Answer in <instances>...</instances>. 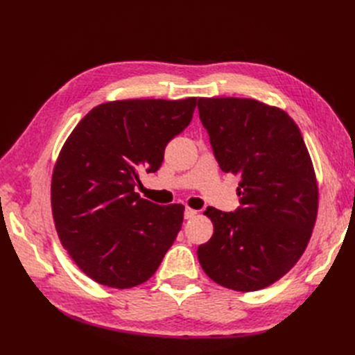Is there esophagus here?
<instances>
[{
  "label": "esophagus",
  "mask_w": 355,
  "mask_h": 355,
  "mask_svg": "<svg viewBox=\"0 0 355 355\" xmlns=\"http://www.w3.org/2000/svg\"><path fill=\"white\" fill-rule=\"evenodd\" d=\"M196 214H197V210L187 207V209H185V213H184V216H185V219H192V218H196Z\"/></svg>",
  "instance_id": "1"
}]
</instances>
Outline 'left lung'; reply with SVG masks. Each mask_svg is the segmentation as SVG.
<instances>
[{
	"mask_svg": "<svg viewBox=\"0 0 355 355\" xmlns=\"http://www.w3.org/2000/svg\"><path fill=\"white\" fill-rule=\"evenodd\" d=\"M200 120L225 173L240 175L241 206L207 207L211 239L198 245L213 282L253 292L287 274L305 252L318 209L313 161L283 110L254 99L200 98Z\"/></svg>",
	"mask_w": 355,
	"mask_h": 355,
	"instance_id": "obj_1",
	"label": "left lung"
}]
</instances>
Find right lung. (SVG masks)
Wrapping results in <instances>:
<instances>
[{
  "mask_svg": "<svg viewBox=\"0 0 355 355\" xmlns=\"http://www.w3.org/2000/svg\"><path fill=\"white\" fill-rule=\"evenodd\" d=\"M197 98L128 99L93 108L62 146L51 211L62 245L96 283L130 288L149 280L178 237L182 204L158 206L135 192L167 144L192 120Z\"/></svg>",
  "mask_w": 355,
  "mask_h": 355,
  "instance_id": "obj_1",
  "label": "right lung"
}]
</instances>
